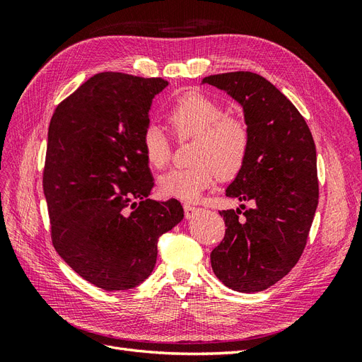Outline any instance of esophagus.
<instances>
[{
	"label": "esophagus",
	"mask_w": 362,
	"mask_h": 362,
	"mask_svg": "<svg viewBox=\"0 0 362 362\" xmlns=\"http://www.w3.org/2000/svg\"><path fill=\"white\" fill-rule=\"evenodd\" d=\"M198 210H199V208H196V206H193L190 204H184V216H185V218L193 217V214L198 211Z\"/></svg>",
	"instance_id": "1"
}]
</instances>
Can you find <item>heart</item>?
Returning a JSON list of instances; mask_svg holds the SVG:
<instances>
[{
	"mask_svg": "<svg viewBox=\"0 0 362 362\" xmlns=\"http://www.w3.org/2000/svg\"><path fill=\"white\" fill-rule=\"evenodd\" d=\"M175 136L196 139L192 168L172 169L158 181L160 192L184 202H194L214 182L217 173L231 180L243 169L250 146L249 128L242 119L225 116L223 105L202 93H185L168 112ZM141 149L149 166L163 169L170 160V141L157 125L141 136Z\"/></svg>",
	"mask_w": 362,
	"mask_h": 362,
	"instance_id": "heart-1",
	"label": "heart"
}]
</instances>
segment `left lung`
Returning a JSON list of instances; mask_svg holds the SVG:
<instances>
[{
	"mask_svg": "<svg viewBox=\"0 0 362 362\" xmlns=\"http://www.w3.org/2000/svg\"><path fill=\"white\" fill-rule=\"evenodd\" d=\"M243 108L250 146L243 169L225 194L252 201L243 211H221L225 237L211 252L214 275L240 293H257L282 279L299 261L319 204L311 131L286 95L254 72L205 76Z\"/></svg>",
	"mask_w": 362,
	"mask_h": 362,
	"instance_id": "8db88e82",
	"label": "left lung"
}]
</instances>
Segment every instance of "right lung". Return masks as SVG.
<instances>
[{
  "label": "right lung",
  "mask_w": 362,
  "mask_h": 362,
  "mask_svg": "<svg viewBox=\"0 0 362 362\" xmlns=\"http://www.w3.org/2000/svg\"><path fill=\"white\" fill-rule=\"evenodd\" d=\"M168 84L101 72L51 117L43 194L52 245L107 291L140 286L156 267L158 237L184 217L177 199H148L154 178L141 149L152 100Z\"/></svg>",
  "instance_id": "obj_1"
}]
</instances>
